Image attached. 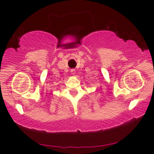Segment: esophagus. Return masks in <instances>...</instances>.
<instances>
[{
  "label": "esophagus",
  "mask_w": 154,
  "mask_h": 154,
  "mask_svg": "<svg viewBox=\"0 0 154 154\" xmlns=\"http://www.w3.org/2000/svg\"><path fill=\"white\" fill-rule=\"evenodd\" d=\"M75 69H71V70H70V72L72 73V75H75Z\"/></svg>",
  "instance_id": "obj_1"
}]
</instances>
